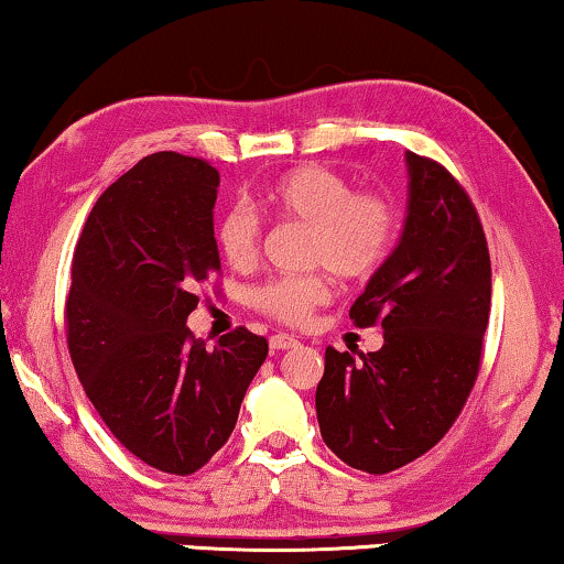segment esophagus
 I'll list each match as a JSON object with an SVG mask.
<instances>
[{
  "mask_svg": "<svg viewBox=\"0 0 564 564\" xmlns=\"http://www.w3.org/2000/svg\"><path fill=\"white\" fill-rule=\"evenodd\" d=\"M300 341L295 336L290 334H274L272 338H269V349L272 351H284V349H295Z\"/></svg>",
  "mask_w": 564,
  "mask_h": 564,
  "instance_id": "34e87169",
  "label": "esophagus"
}]
</instances>
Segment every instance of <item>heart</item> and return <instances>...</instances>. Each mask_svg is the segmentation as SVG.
Instances as JSON below:
<instances>
[{
    "instance_id": "1",
    "label": "heart",
    "mask_w": 564,
    "mask_h": 564,
    "mask_svg": "<svg viewBox=\"0 0 564 564\" xmlns=\"http://www.w3.org/2000/svg\"><path fill=\"white\" fill-rule=\"evenodd\" d=\"M269 210L311 228L307 264L328 267L344 280H361L388 259L395 241V210L380 195H357L334 169L305 164L276 176L264 192ZM259 218L249 207H228L215 226L220 257L234 269L259 257ZM328 297L326 274L280 276L253 292V305L269 318L305 323Z\"/></svg>"
}]
</instances>
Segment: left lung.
<instances>
[{
	"instance_id": "obj_1",
	"label": "left lung",
	"mask_w": 564,
	"mask_h": 564,
	"mask_svg": "<svg viewBox=\"0 0 564 564\" xmlns=\"http://www.w3.org/2000/svg\"><path fill=\"white\" fill-rule=\"evenodd\" d=\"M405 169L403 230L349 311L359 328L382 323V349L328 346L315 390L323 442L369 475L419 459L449 431L490 318V253L473 203L436 161L405 151Z\"/></svg>"
}]
</instances>
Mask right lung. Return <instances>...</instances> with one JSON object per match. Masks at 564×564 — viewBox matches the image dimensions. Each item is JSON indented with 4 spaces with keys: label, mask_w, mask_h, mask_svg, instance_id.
Returning <instances> with one entry per match:
<instances>
[{
    "label": "right lung",
    "mask_w": 564,
    "mask_h": 564,
    "mask_svg": "<svg viewBox=\"0 0 564 564\" xmlns=\"http://www.w3.org/2000/svg\"><path fill=\"white\" fill-rule=\"evenodd\" d=\"M218 187L203 159L151 153L102 192L74 253L66 321L82 388L115 438L169 475L197 473L228 442L269 351L246 328L215 349L187 328L195 288L220 269Z\"/></svg>",
    "instance_id": "add662e5"
}]
</instances>
